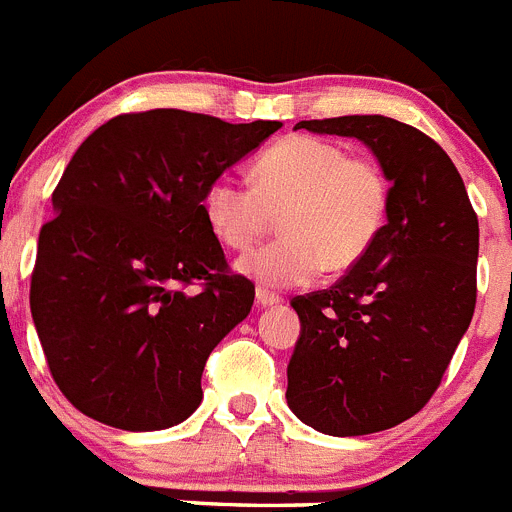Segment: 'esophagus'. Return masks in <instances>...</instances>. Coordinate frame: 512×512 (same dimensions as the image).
Masks as SVG:
<instances>
[{"label":"esophagus","instance_id":"esophagus-1","mask_svg":"<svg viewBox=\"0 0 512 512\" xmlns=\"http://www.w3.org/2000/svg\"><path fill=\"white\" fill-rule=\"evenodd\" d=\"M283 303V298H280L278 293H272V290L267 288H257V305H262V308H272V305H280Z\"/></svg>","mask_w":512,"mask_h":512}]
</instances>
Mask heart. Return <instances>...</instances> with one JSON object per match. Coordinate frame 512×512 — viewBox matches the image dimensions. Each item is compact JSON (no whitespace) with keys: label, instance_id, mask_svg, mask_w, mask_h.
<instances>
[{"label":"heart","instance_id":"heart-1","mask_svg":"<svg viewBox=\"0 0 512 512\" xmlns=\"http://www.w3.org/2000/svg\"><path fill=\"white\" fill-rule=\"evenodd\" d=\"M252 179L217 176L204 191V217L222 245L247 250L280 214L283 237L240 260L265 288H298L323 267L356 265L389 219L391 186L379 161L326 138H280L257 156Z\"/></svg>","mask_w":512,"mask_h":512}]
</instances>
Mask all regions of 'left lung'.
Returning <instances> with one entry per match:
<instances>
[{"mask_svg": "<svg viewBox=\"0 0 512 512\" xmlns=\"http://www.w3.org/2000/svg\"><path fill=\"white\" fill-rule=\"evenodd\" d=\"M295 128L364 141L391 181V204L379 240L341 280L293 298L303 328L285 396L318 432H381L422 412L470 326L477 214L450 156L419 128L386 116Z\"/></svg>", "mask_w": 512, "mask_h": 512, "instance_id": "8db88e82", "label": "left lung"}]
</instances>
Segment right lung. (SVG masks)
Wrapping results in <instances>:
<instances>
[{"mask_svg": "<svg viewBox=\"0 0 512 512\" xmlns=\"http://www.w3.org/2000/svg\"><path fill=\"white\" fill-rule=\"evenodd\" d=\"M280 121L154 108L95 128L42 224L30 310L57 389L128 432L179 424L209 353L255 300L204 217V191Z\"/></svg>", "mask_w": 512, "mask_h": 512, "instance_id": "obj_1", "label": "right lung"}]
</instances>
